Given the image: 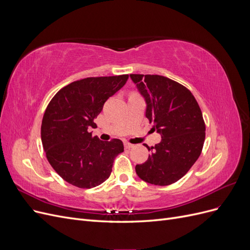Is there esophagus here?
Instances as JSON below:
<instances>
[{"mask_svg":"<svg viewBox=\"0 0 250 250\" xmlns=\"http://www.w3.org/2000/svg\"><path fill=\"white\" fill-rule=\"evenodd\" d=\"M124 147H125V149H130V148L133 147V145H132V144H130V143L125 142L124 143Z\"/></svg>","mask_w":250,"mask_h":250,"instance_id":"obj_1","label":"esophagus"}]
</instances>
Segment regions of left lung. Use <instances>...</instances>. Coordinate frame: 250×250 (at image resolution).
Wrapping results in <instances>:
<instances>
[{
  "label": "left lung",
  "mask_w": 250,
  "mask_h": 250,
  "mask_svg": "<svg viewBox=\"0 0 250 250\" xmlns=\"http://www.w3.org/2000/svg\"><path fill=\"white\" fill-rule=\"evenodd\" d=\"M147 103L146 117L162 135L148 147V160L135 166L138 176L155 186H169L185 176L198 160L206 124L195 97L180 83L160 75L130 74Z\"/></svg>",
  "instance_id": "obj_1"
}]
</instances>
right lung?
<instances>
[{"label":"right lung","mask_w":250,"mask_h":250,"mask_svg":"<svg viewBox=\"0 0 250 250\" xmlns=\"http://www.w3.org/2000/svg\"><path fill=\"white\" fill-rule=\"evenodd\" d=\"M128 75L88 77L65 85L52 98L42 122V142L47 160L66 183L90 188L106 180L118 154L121 140L103 142L89 128L109 97L122 88Z\"/></svg>","instance_id":"obj_1"}]
</instances>
